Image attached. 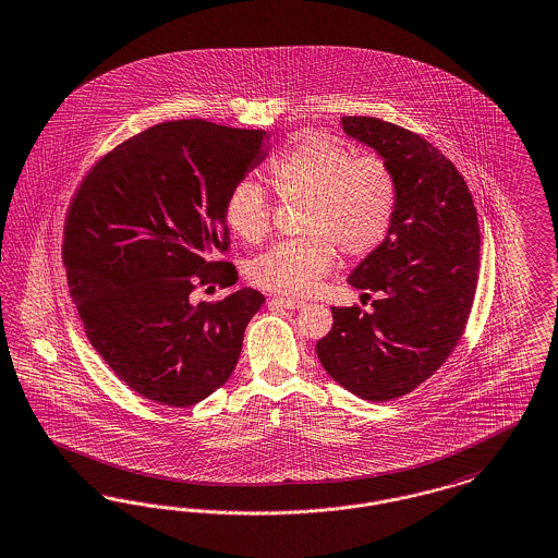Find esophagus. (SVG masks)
<instances>
[{
	"label": "esophagus",
	"instance_id": "1",
	"mask_svg": "<svg viewBox=\"0 0 558 558\" xmlns=\"http://www.w3.org/2000/svg\"><path fill=\"white\" fill-rule=\"evenodd\" d=\"M271 303L280 305V307H287V310H299V307L305 305L303 299H290V296H274Z\"/></svg>",
	"mask_w": 558,
	"mask_h": 558
}]
</instances>
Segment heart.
<instances>
[{
    "label": "heart",
    "mask_w": 558,
    "mask_h": 558,
    "mask_svg": "<svg viewBox=\"0 0 558 558\" xmlns=\"http://www.w3.org/2000/svg\"><path fill=\"white\" fill-rule=\"evenodd\" d=\"M268 179L282 203H303V239L280 243L248 264L259 289L307 294L344 257L372 255L388 239L399 207V180L384 157L365 154L326 133L299 134L271 157ZM223 220L245 243L271 230V201L253 180H239L223 203Z\"/></svg>",
    "instance_id": "heart-1"
}]
</instances>
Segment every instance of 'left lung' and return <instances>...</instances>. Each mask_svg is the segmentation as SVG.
<instances>
[{
	"label": "left lung",
	"mask_w": 558,
	"mask_h": 558,
	"mask_svg": "<svg viewBox=\"0 0 558 558\" xmlns=\"http://www.w3.org/2000/svg\"><path fill=\"white\" fill-rule=\"evenodd\" d=\"M344 133L384 157L399 180L388 239L349 284L376 294L372 312L332 307L319 363L359 399L386 402L442 367L465 332L480 271V223L468 182L424 136L369 116H344Z\"/></svg>",
	"instance_id": "obj_1"
}]
</instances>
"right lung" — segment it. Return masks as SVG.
I'll return each instance as SVG.
<instances>
[{
    "instance_id": "obj_1",
    "label": "right lung",
    "mask_w": 558,
    "mask_h": 558,
    "mask_svg": "<svg viewBox=\"0 0 558 558\" xmlns=\"http://www.w3.org/2000/svg\"><path fill=\"white\" fill-rule=\"evenodd\" d=\"M264 138L199 118L161 122L101 157L68 207L62 257L87 338L149 401L191 407L216 392L266 303L253 289L191 296L239 280L211 255L230 245L223 203L268 156Z\"/></svg>"
}]
</instances>
